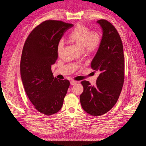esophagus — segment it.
Returning a JSON list of instances; mask_svg holds the SVG:
<instances>
[{
    "label": "esophagus",
    "mask_w": 146,
    "mask_h": 146,
    "mask_svg": "<svg viewBox=\"0 0 146 146\" xmlns=\"http://www.w3.org/2000/svg\"><path fill=\"white\" fill-rule=\"evenodd\" d=\"M70 85H75V84H77V81H74V80H72V81H70Z\"/></svg>",
    "instance_id": "obj_1"
}]
</instances>
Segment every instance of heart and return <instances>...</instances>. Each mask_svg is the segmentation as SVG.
Segmentation results:
<instances>
[{"label": "heart", "mask_w": 146, "mask_h": 146, "mask_svg": "<svg viewBox=\"0 0 146 146\" xmlns=\"http://www.w3.org/2000/svg\"><path fill=\"white\" fill-rule=\"evenodd\" d=\"M68 41L77 46L86 54H92L99 49L102 37L97 31H92L83 24H77L68 36ZM64 49V42L60 40L56 47L57 54L60 55Z\"/></svg>", "instance_id": "1"}]
</instances>
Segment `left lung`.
<instances>
[{
	"mask_svg": "<svg viewBox=\"0 0 146 146\" xmlns=\"http://www.w3.org/2000/svg\"><path fill=\"white\" fill-rule=\"evenodd\" d=\"M103 30L100 46L91 63L99 76L96 85L81 82L83 91L80 96L82 107L94 116L109 111L117 102L124 82L125 61L121 38L113 25L105 19L97 21Z\"/></svg>",
	"mask_w": 146,
	"mask_h": 146,
	"instance_id": "8db88e82",
	"label": "left lung"
}]
</instances>
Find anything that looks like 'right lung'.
<instances>
[{
    "mask_svg": "<svg viewBox=\"0 0 146 146\" xmlns=\"http://www.w3.org/2000/svg\"><path fill=\"white\" fill-rule=\"evenodd\" d=\"M73 24L47 20L35 27L27 37L21 59V79L29 100L36 110L47 116L62 107L70 82L53 76L51 66L58 58L56 47Z\"/></svg>",
    "mask_w": 146,
    "mask_h": 146,
    "instance_id": "add662e5",
    "label": "right lung"
}]
</instances>
